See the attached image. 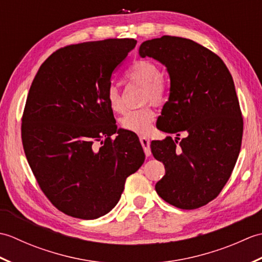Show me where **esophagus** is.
Instances as JSON below:
<instances>
[{"label": "esophagus", "instance_id": "34e87169", "mask_svg": "<svg viewBox=\"0 0 262 262\" xmlns=\"http://www.w3.org/2000/svg\"><path fill=\"white\" fill-rule=\"evenodd\" d=\"M140 142L143 146L144 153H145L146 157H149L151 155V148H149V140L145 136H140Z\"/></svg>", "mask_w": 262, "mask_h": 262}]
</instances>
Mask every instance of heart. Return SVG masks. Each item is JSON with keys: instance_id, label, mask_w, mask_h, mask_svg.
<instances>
[{"instance_id": "obj_1", "label": "heart", "mask_w": 262, "mask_h": 262, "mask_svg": "<svg viewBox=\"0 0 262 262\" xmlns=\"http://www.w3.org/2000/svg\"><path fill=\"white\" fill-rule=\"evenodd\" d=\"M127 79L144 86L142 102L151 101L155 104H160L164 102L166 99L168 86L162 79L160 66L153 60H136L128 70ZM105 98L114 113L120 114L125 110L124 100L116 84H110L108 86ZM154 118L155 113L151 105H144L142 108L127 111L120 120V125L126 130L137 133V134H145L151 129Z\"/></svg>"}]
</instances>
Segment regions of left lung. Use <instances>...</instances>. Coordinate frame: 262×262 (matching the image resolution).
Segmentation results:
<instances>
[{"mask_svg":"<svg viewBox=\"0 0 262 262\" xmlns=\"http://www.w3.org/2000/svg\"><path fill=\"white\" fill-rule=\"evenodd\" d=\"M140 55L160 60L170 74L159 129L186 135L151 143L153 157L165 168L155 190L174 207L199 208L219 196L240 153L243 118L232 75L214 52L191 39H151Z\"/></svg>","mask_w":262,"mask_h":262,"instance_id":"left-lung-1","label":"left lung"}]
</instances>
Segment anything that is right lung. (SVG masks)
Wrapping results in <instances>:
<instances>
[{
    "label": "right lung",
    "mask_w": 262,
    "mask_h": 262,
    "mask_svg": "<svg viewBox=\"0 0 262 262\" xmlns=\"http://www.w3.org/2000/svg\"><path fill=\"white\" fill-rule=\"evenodd\" d=\"M136 42L105 39L62 47L31 83L22 145L41 191L69 216L94 220L109 213L127 177L145 160L138 137L117 129L105 98L113 74ZM115 132L119 136L111 139Z\"/></svg>",
    "instance_id": "1"
}]
</instances>
